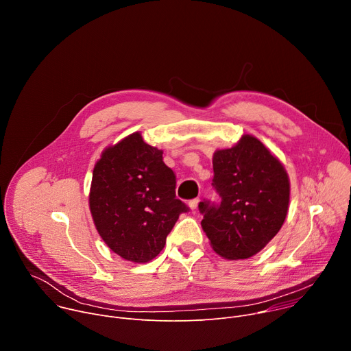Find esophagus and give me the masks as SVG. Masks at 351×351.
Here are the masks:
<instances>
[{
  "label": "esophagus",
  "mask_w": 351,
  "mask_h": 351,
  "mask_svg": "<svg viewBox=\"0 0 351 351\" xmlns=\"http://www.w3.org/2000/svg\"><path fill=\"white\" fill-rule=\"evenodd\" d=\"M198 202H199V198H193V199H190V202H189V207H190L191 211H195V210H197Z\"/></svg>",
  "instance_id": "obj_1"
}]
</instances>
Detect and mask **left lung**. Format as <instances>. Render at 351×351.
Returning <instances> with one entry per match:
<instances>
[{"mask_svg": "<svg viewBox=\"0 0 351 351\" xmlns=\"http://www.w3.org/2000/svg\"><path fill=\"white\" fill-rule=\"evenodd\" d=\"M213 187L221 203L203 199L202 226L215 252L228 260L253 257L275 237L287 215L289 178L256 137L243 136L213 158Z\"/></svg>", "mask_w": 351, "mask_h": 351, "instance_id": "obj_1", "label": "left lung"}]
</instances>
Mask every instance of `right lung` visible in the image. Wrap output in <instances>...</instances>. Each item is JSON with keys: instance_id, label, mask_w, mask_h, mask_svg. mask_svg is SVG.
I'll use <instances>...</instances> for the list:
<instances>
[{"instance_id": "obj_1", "label": "right lung", "mask_w": 351, "mask_h": 351, "mask_svg": "<svg viewBox=\"0 0 351 351\" xmlns=\"http://www.w3.org/2000/svg\"><path fill=\"white\" fill-rule=\"evenodd\" d=\"M175 189L176 175L162 152L140 133L108 147L94 167L88 197L99 236L128 261L153 260L179 215L189 211Z\"/></svg>"}]
</instances>
